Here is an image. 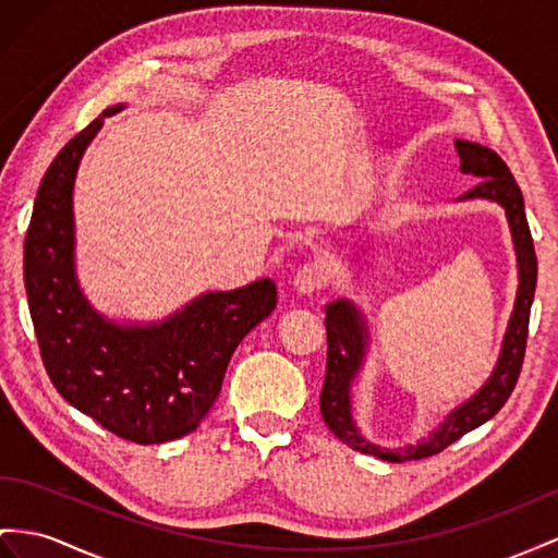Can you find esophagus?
I'll return each instance as SVG.
<instances>
[{
	"mask_svg": "<svg viewBox=\"0 0 558 558\" xmlns=\"http://www.w3.org/2000/svg\"><path fill=\"white\" fill-rule=\"evenodd\" d=\"M325 282H327L325 266L318 264V262H311V264H304L302 268L296 270L294 290L299 294H313V292H318L320 288H325Z\"/></svg>",
	"mask_w": 558,
	"mask_h": 558,
	"instance_id": "esophagus-1",
	"label": "esophagus"
}]
</instances>
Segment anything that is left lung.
<instances>
[{
	"mask_svg": "<svg viewBox=\"0 0 558 558\" xmlns=\"http://www.w3.org/2000/svg\"><path fill=\"white\" fill-rule=\"evenodd\" d=\"M457 155H460L462 171L478 177L474 189L466 191L462 199L469 197H488L505 207L507 219L511 226L513 247H517L519 259V294L513 313L509 320V330L502 344V355L495 367L488 384L457 410H452L448 420L442 422L436 432L417 446L408 448H379L361 436L351 420V381L359 373L365 353V323L361 313L353 308V304L339 299L325 306V327H327V365H325V381L320 391V412L325 424L330 432L347 442L349 448L375 454L379 460L387 462H408V460H422V457H432L440 450H446L457 438L474 432L476 426L485 424L495 417L502 405L509 401V396L517 387L523 355H525V341H527V323H531V304L535 296L537 284V256L531 228H527L525 207L521 189L513 181L509 167L502 157L495 150L481 146V143L471 141H454Z\"/></svg>",
	"mask_w": 558,
	"mask_h": 558,
	"instance_id": "left-lung-1",
	"label": "left lung"
}]
</instances>
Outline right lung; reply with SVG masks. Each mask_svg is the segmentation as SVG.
<instances>
[{"mask_svg": "<svg viewBox=\"0 0 558 558\" xmlns=\"http://www.w3.org/2000/svg\"><path fill=\"white\" fill-rule=\"evenodd\" d=\"M106 110L70 138L39 183L23 250L27 306L41 363L70 405L138 446L174 440L205 420L228 361L276 308L274 280L209 292L160 325L106 323L80 292L73 268V183Z\"/></svg>", "mask_w": 558, "mask_h": 558, "instance_id": "1", "label": "right lung"}]
</instances>
